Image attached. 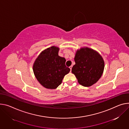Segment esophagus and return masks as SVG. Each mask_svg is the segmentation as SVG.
Segmentation results:
<instances>
[{
	"label": "esophagus",
	"mask_w": 129,
	"mask_h": 129,
	"mask_svg": "<svg viewBox=\"0 0 129 129\" xmlns=\"http://www.w3.org/2000/svg\"><path fill=\"white\" fill-rule=\"evenodd\" d=\"M72 67H73V66H71L69 67V68L71 69V72L72 71Z\"/></svg>",
	"instance_id": "obj_1"
}]
</instances>
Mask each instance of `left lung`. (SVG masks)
Returning a JSON list of instances; mask_svg holds the SVG:
<instances>
[{"instance_id":"obj_1","label":"left lung","mask_w":129,"mask_h":129,"mask_svg":"<svg viewBox=\"0 0 129 129\" xmlns=\"http://www.w3.org/2000/svg\"><path fill=\"white\" fill-rule=\"evenodd\" d=\"M74 60L76 64L72 68V72L81 85L90 86L102 76L104 61L97 51L87 47H82L77 50Z\"/></svg>"}]
</instances>
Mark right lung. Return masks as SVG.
Returning <instances> with one entry per match:
<instances>
[{"mask_svg":"<svg viewBox=\"0 0 129 129\" xmlns=\"http://www.w3.org/2000/svg\"><path fill=\"white\" fill-rule=\"evenodd\" d=\"M60 48L53 46L44 50L33 65V71L39 82L45 88L55 89L70 72L65 65L66 59L58 54Z\"/></svg>","mask_w":129,"mask_h":129,"instance_id":"obj_1","label":"right lung"}]
</instances>
